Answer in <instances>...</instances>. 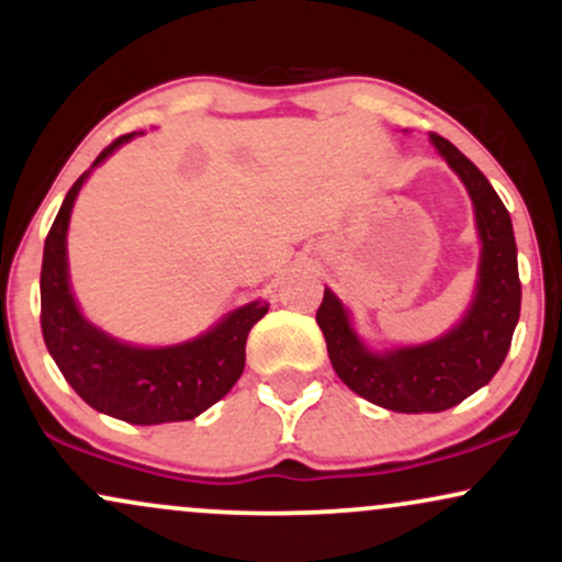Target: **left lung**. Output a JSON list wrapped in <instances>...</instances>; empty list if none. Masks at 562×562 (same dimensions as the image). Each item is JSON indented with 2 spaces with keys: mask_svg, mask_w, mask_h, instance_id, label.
<instances>
[{
  "mask_svg": "<svg viewBox=\"0 0 562 562\" xmlns=\"http://www.w3.org/2000/svg\"><path fill=\"white\" fill-rule=\"evenodd\" d=\"M447 164L460 173L475 205L483 254L473 308L460 327L434 344L372 353L348 327V314L330 290L317 308V325L338 378L367 402L391 412H443L496 375L520 317L518 248L513 222L488 179L449 139L430 134Z\"/></svg>",
  "mask_w": 562,
  "mask_h": 562,
  "instance_id": "8db88e82",
  "label": "left lung"
}]
</instances>
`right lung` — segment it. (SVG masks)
Wrapping results in <instances>:
<instances>
[{"instance_id":"add662e5","label":"right lung","mask_w":562,"mask_h":562,"mask_svg":"<svg viewBox=\"0 0 562 562\" xmlns=\"http://www.w3.org/2000/svg\"><path fill=\"white\" fill-rule=\"evenodd\" d=\"M113 139L94 164H102L119 145ZM87 173L76 179L44 240L42 259V335L63 378L97 412L134 425L192 420L227 396L245 367V340L250 327L269 312V303H248L232 312L190 344L171 348H134L108 338L76 308L68 288L66 232L70 209Z\"/></svg>"}]
</instances>
